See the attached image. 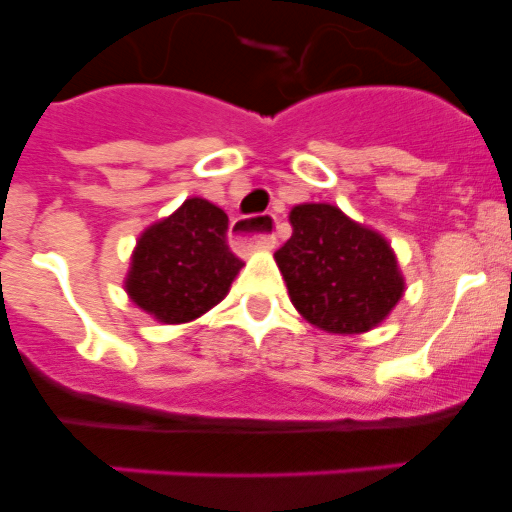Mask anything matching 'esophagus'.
Wrapping results in <instances>:
<instances>
[{"label": "esophagus", "instance_id": "34e87169", "mask_svg": "<svg viewBox=\"0 0 512 512\" xmlns=\"http://www.w3.org/2000/svg\"><path fill=\"white\" fill-rule=\"evenodd\" d=\"M255 223H257L255 218L232 220L230 240L237 250H272V247H275V237L267 235V232H257Z\"/></svg>", "mask_w": 512, "mask_h": 512}]
</instances>
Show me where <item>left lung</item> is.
Wrapping results in <instances>:
<instances>
[{
  "mask_svg": "<svg viewBox=\"0 0 512 512\" xmlns=\"http://www.w3.org/2000/svg\"><path fill=\"white\" fill-rule=\"evenodd\" d=\"M292 237L275 252L289 299L314 327L369 332L404 294L396 255L379 232L327 203L294 205Z\"/></svg>",
  "mask_w": 512,
  "mask_h": 512,
  "instance_id": "1",
  "label": "left lung"
}]
</instances>
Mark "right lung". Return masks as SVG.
<instances>
[{
  "instance_id": "1",
  "label": "right lung",
  "mask_w": 512,
  "mask_h": 512,
  "mask_svg": "<svg viewBox=\"0 0 512 512\" xmlns=\"http://www.w3.org/2000/svg\"><path fill=\"white\" fill-rule=\"evenodd\" d=\"M240 267L227 245V215L190 198L138 237L126 292L158 322H190L225 297Z\"/></svg>"
}]
</instances>
